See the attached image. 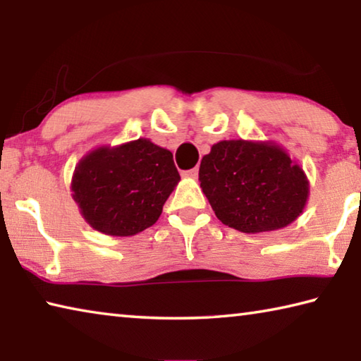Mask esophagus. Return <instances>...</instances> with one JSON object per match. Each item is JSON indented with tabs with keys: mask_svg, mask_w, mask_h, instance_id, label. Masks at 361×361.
<instances>
[{
	"mask_svg": "<svg viewBox=\"0 0 361 361\" xmlns=\"http://www.w3.org/2000/svg\"><path fill=\"white\" fill-rule=\"evenodd\" d=\"M183 175H185V176H189V178H197V175H199V169H197V167H194V169H191V170H186V172H183Z\"/></svg>",
	"mask_w": 361,
	"mask_h": 361,
	"instance_id": "34e87169",
	"label": "esophagus"
}]
</instances>
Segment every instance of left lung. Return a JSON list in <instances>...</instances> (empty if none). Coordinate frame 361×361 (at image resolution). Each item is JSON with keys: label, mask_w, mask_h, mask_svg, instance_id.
<instances>
[{"label": "left lung", "mask_w": 361, "mask_h": 361, "mask_svg": "<svg viewBox=\"0 0 361 361\" xmlns=\"http://www.w3.org/2000/svg\"><path fill=\"white\" fill-rule=\"evenodd\" d=\"M199 180L219 221L245 234L288 226L309 194L302 169L285 151L245 140L213 145Z\"/></svg>", "instance_id": "left-lung-1"}]
</instances>
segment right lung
Returning <instances> with one entry per match:
<instances>
[{
    "label": "right lung",
    "mask_w": 361,
    "mask_h": 361,
    "mask_svg": "<svg viewBox=\"0 0 361 361\" xmlns=\"http://www.w3.org/2000/svg\"><path fill=\"white\" fill-rule=\"evenodd\" d=\"M178 180L172 152L140 138L85 156L78 164L71 189L94 229L124 237L157 221Z\"/></svg>",
    "instance_id": "obj_1"
}]
</instances>
